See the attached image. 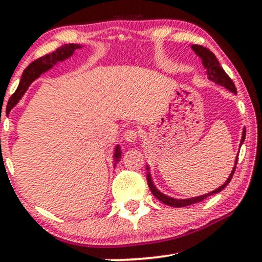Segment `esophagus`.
<instances>
[{"label":"esophagus","instance_id":"34e87169","mask_svg":"<svg viewBox=\"0 0 262 262\" xmlns=\"http://www.w3.org/2000/svg\"><path fill=\"white\" fill-rule=\"evenodd\" d=\"M139 130H137V129H129V130L124 133V138L129 143H135L138 140V138H139Z\"/></svg>","mask_w":262,"mask_h":262}]
</instances>
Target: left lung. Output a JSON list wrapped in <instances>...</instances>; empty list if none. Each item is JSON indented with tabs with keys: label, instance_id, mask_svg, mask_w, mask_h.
I'll return each instance as SVG.
<instances>
[{
	"label": "left lung",
	"instance_id": "8db88e82",
	"mask_svg": "<svg viewBox=\"0 0 262 262\" xmlns=\"http://www.w3.org/2000/svg\"><path fill=\"white\" fill-rule=\"evenodd\" d=\"M191 48H192V50H193V52L196 53L201 59H202V64L204 66V69L207 70L208 79L210 81H213V82L218 83V85L224 86L225 89H228L229 91H231L233 93H236L235 85H234L230 77L228 76L227 73H225V71L223 70V68H222L221 64H219V61L217 60V58H215L214 54L210 52L209 49H207V48L202 47V45H192ZM245 135H246V130L244 128V130H243V135H242V141H240V146H242V144L244 143ZM237 155H239V154H237ZM236 162H237V156L235 159V165H234L233 171H231L230 176L228 177L227 181H225L223 185L221 186V187L215 188L214 191L209 192V193L203 194V196L187 198V200H176V198H171L169 196H166V194L161 193V192L155 187L154 183H152L151 176H150L149 172H148V185H149L150 191H151V193L154 194V196L158 198L160 202H162L164 204H167V206H170V207H179V208H180V207H186V206H189V204L201 202V201H203L204 198L212 196V194L218 193V192H221L222 189L227 187L228 183L230 182L231 177H233V175H234V171H235V167H236ZM146 169H148V171H149V166H146Z\"/></svg>",
	"mask_w": 262,
	"mask_h": 262
}]
</instances>
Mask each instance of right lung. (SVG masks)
<instances>
[{
  "mask_svg": "<svg viewBox=\"0 0 262 262\" xmlns=\"http://www.w3.org/2000/svg\"><path fill=\"white\" fill-rule=\"evenodd\" d=\"M82 45L79 44H65L62 47L58 48L55 52L47 54V55L41 56L34 61L31 62L28 66L26 68V70L23 71L22 77H20L19 85H18L16 92L11 96L10 101H8V107L10 110H12L16 104L19 102L20 98L23 97L25 92L28 90V87L31 86V83L34 81L35 79H38L41 74H44L45 71L50 70L54 65L58 64L59 61H64V60L69 59L71 55H73L74 52L76 49H80ZM121 148L119 145L116 146V150H114V162L113 165L116 166L118 164V161L121 160Z\"/></svg>",
  "mask_w": 262,
  "mask_h": 262,
  "instance_id": "right-lung-1",
  "label": "right lung"
}]
</instances>
